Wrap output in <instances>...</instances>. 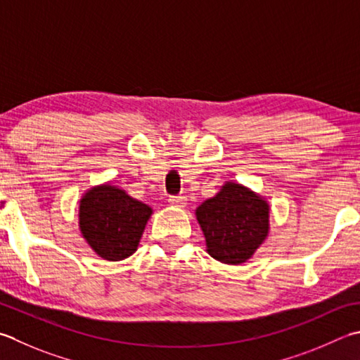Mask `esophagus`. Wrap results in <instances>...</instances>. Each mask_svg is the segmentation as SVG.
I'll use <instances>...</instances> for the list:
<instances>
[{
  "label": "esophagus",
  "instance_id": "34e87169",
  "mask_svg": "<svg viewBox=\"0 0 360 360\" xmlns=\"http://www.w3.org/2000/svg\"><path fill=\"white\" fill-rule=\"evenodd\" d=\"M168 202H170L172 206H174V207H186L187 198H186V196H182V195L170 196V198H168Z\"/></svg>",
  "mask_w": 360,
  "mask_h": 360
}]
</instances>
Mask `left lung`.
I'll list each match as a JSON object with an SVG mask.
<instances>
[{
	"label": "left lung",
	"instance_id": "1",
	"mask_svg": "<svg viewBox=\"0 0 360 360\" xmlns=\"http://www.w3.org/2000/svg\"><path fill=\"white\" fill-rule=\"evenodd\" d=\"M266 201L236 182H226L214 198L196 209L207 252L223 264L248 260L269 236Z\"/></svg>",
	"mask_w": 360,
	"mask_h": 360
}]
</instances>
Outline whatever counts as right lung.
<instances>
[{"mask_svg": "<svg viewBox=\"0 0 360 360\" xmlns=\"http://www.w3.org/2000/svg\"><path fill=\"white\" fill-rule=\"evenodd\" d=\"M153 210L122 188L98 186L82 196L79 228L98 256L122 260L137 250Z\"/></svg>", "mask_w": 360, "mask_h": 360, "instance_id": "add662e5", "label": "right lung"}]
</instances>
